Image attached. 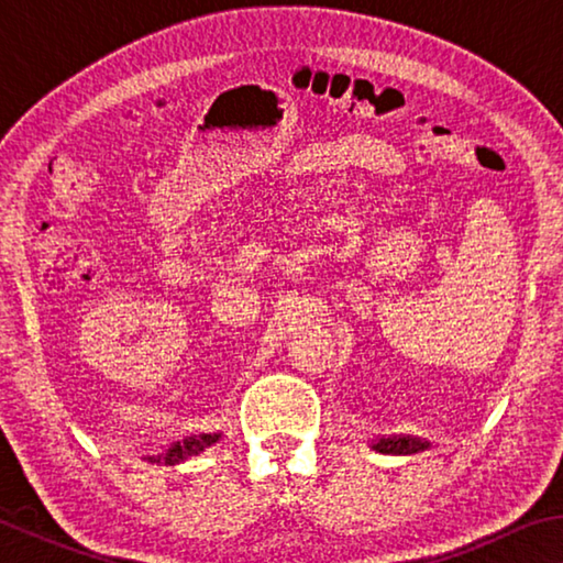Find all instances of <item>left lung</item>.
<instances>
[{
  "mask_svg": "<svg viewBox=\"0 0 563 563\" xmlns=\"http://www.w3.org/2000/svg\"><path fill=\"white\" fill-rule=\"evenodd\" d=\"M427 442L419 440V437H383V440H377L373 444L375 452H383V454H415V452H424L427 450Z\"/></svg>",
  "mask_w": 563,
  "mask_h": 563,
  "instance_id": "1",
  "label": "left lung"
}]
</instances>
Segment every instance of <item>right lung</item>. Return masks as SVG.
I'll return each instance as SVG.
<instances>
[{
  "label": "right lung",
  "mask_w": 563,
  "mask_h": 563,
  "mask_svg": "<svg viewBox=\"0 0 563 563\" xmlns=\"http://www.w3.org/2000/svg\"><path fill=\"white\" fill-rule=\"evenodd\" d=\"M218 437L221 434H198V437H186V440L176 442L174 446L166 454L161 456H151V462H161V464H178L188 460V456H196L201 454L208 446L218 442Z\"/></svg>",
  "instance_id": "add662e5"
}]
</instances>
